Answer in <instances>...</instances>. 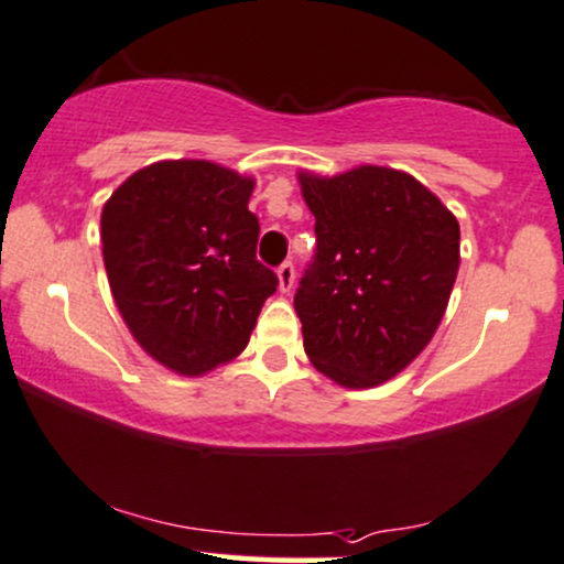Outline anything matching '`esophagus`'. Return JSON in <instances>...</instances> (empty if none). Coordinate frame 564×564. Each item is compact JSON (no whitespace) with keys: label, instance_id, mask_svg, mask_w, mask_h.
Instances as JSON below:
<instances>
[{"label":"esophagus","instance_id":"esophagus-1","mask_svg":"<svg viewBox=\"0 0 564 564\" xmlns=\"http://www.w3.org/2000/svg\"><path fill=\"white\" fill-rule=\"evenodd\" d=\"M294 264L291 262H283L281 268H278V289H281V294H289L291 289H294Z\"/></svg>","mask_w":564,"mask_h":564}]
</instances>
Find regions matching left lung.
Returning a JSON list of instances; mask_svg holds the SVG:
<instances>
[{
    "label": "left lung",
    "instance_id": "obj_1",
    "mask_svg": "<svg viewBox=\"0 0 564 564\" xmlns=\"http://www.w3.org/2000/svg\"><path fill=\"white\" fill-rule=\"evenodd\" d=\"M315 215V268L294 310L304 351L344 389L391 381L431 344L459 270V223L415 175L357 165L300 171Z\"/></svg>",
    "mask_w": 564,
    "mask_h": 564
}]
</instances>
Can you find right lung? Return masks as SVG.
<instances>
[{"instance_id":"obj_1","label":"right lung","mask_w":564,"mask_h":564,"mask_svg":"<svg viewBox=\"0 0 564 564\" xmlns=\"http://www.w3.org/2000/svg\"><path fill=\"white\" fill-rule=\"evenodd\" d=\"M252 175L209 160H160L101 207L115 307L141 349L199 378L247 349L278 278L257 262Z\"/></svg>"}]
</instances>
